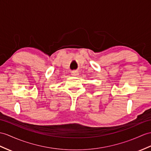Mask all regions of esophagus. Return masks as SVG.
Here are the masks:
<instances>
[{
  "instance_id": "1",
  "label": "esophagus",
  "mask_w": 151,
  "mask_h": 151,
  "mask_svg": "<svg viewBox=\"0 0 151 151\" xmlns=\"http://www.w3.org/2000/svg\"><path fill=\"white\" fill-rule=\"evenodd\" d=\"M71 73H72V75L73 76H77L79 75V72L78 70H73V71H72Z\"/></svg>"
}]
</instances>
